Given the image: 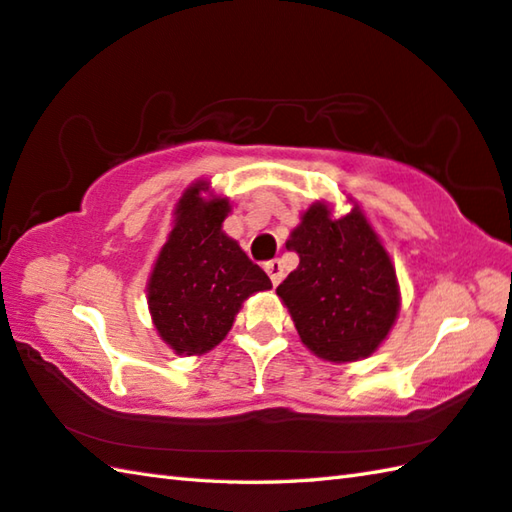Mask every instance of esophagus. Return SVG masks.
Listing matches in <instances>:
<instances>
[{"mask_svg": "<svg viewBox=\"0 0 512 512\" xmlns=\"http://www.w3.org/2000/svg\"><path fill=\"white\" fill-rule=\"evenodd\" d=\"M265 271L269 274L274 287L283 280V265H280V260H269V263H265Z\"/></svg>", "mask_w": 512, "mask_h": 512, "instance_id": "esophagus-1", "label": "esophagus"}]
</instances>
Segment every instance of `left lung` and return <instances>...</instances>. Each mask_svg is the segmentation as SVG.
<instances>
[{
    "mask_svg": "<svg viewBox=\"0 0 512 512\" xmlns=\"http://www.w3.org/2000/svg\"><path fill=\"white\" fill-rule=\"evenodd\" d=\"M349 203L344 216L325 201L300 214L287 241L300 263L276 289L302 344L336 364L378 351L400 314L391 256L360 205Z\"/></svg>",
    "mask_w": 512,
    "mask_h": 512,
    "instance_id": "1",
    "label": "left lung"
}]
</instances>
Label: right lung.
<instances>
[{
    "label": "right lung",
    "instance_id": "add662e5",
    "mask_svg": "<svg viewBox=\"0 0 512 512\" xmlns=\"http://www.w3.org/2000/svg\"><path fill=\"white\" fill-rule=\"evenodd\" d=\"M227 196L196 181L174 207L172 232L148 278V309L159 338L176 356H203L225 340L243 302L271 280L223 232Z\"/></svg>",
    "mask_w": 512,
    "mask_h": 512
}]
</instances>
